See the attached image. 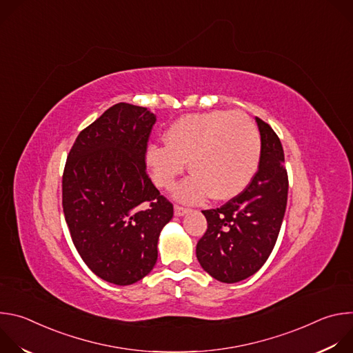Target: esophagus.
Listing matches in <instances>:
<instances>
[{"label":"esophagus","instance_id":"34e87169","mask_svg":"<svg viewBox=\"0 0 353 353\" xmlns=\"http://www.w3.org/2000/svg\"><path fill=\"white\" fill-rule=\"evenodd\" d=\"M187 212H188L187 208L180 207V205H174V215H176V216H184Z\"/></svg>","mask_w":353,"mask_h":353}]
</instances>
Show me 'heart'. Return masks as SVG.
Returning a JSON list of instances; mask_svg holds the SVG:
<instances>
[{
  "mask_svg": "<svg viewBox=\"0 0 353 353\" xmlns=\"http://www.w3.org/2000/svg\"><path fill=\"white\" fill-rule=\"evenodd\" d=\"M165 143H150L145 162L154 183L170 188L184 172L192 173L174 191L184 203H196L208 194L215 201L239 195L253 180L261 159L257 125L240 112L214 110L188 114L166 131Z\"/></svg>",
  "mask_w": 353,
  "mask_h": 353,
  "instance_id": "b5f03b06",
  "label": "heart"
}]
</instances>
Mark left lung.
<instances>
[{
	"instance_id": "left-lung-1",
	"label": "left lung",
	"mask_w": 353,
	"mask_h": 353,
	"mask_svg": "<svg viewBox=\"0 0 353 353\" xmlns=\"http://www.w3.org/2000/svg\"><path fill=\"white\" fill-rule=\"evenodd\" d=\"M261 159L250 184L221 208L203 211L208 222L196 259L212 278L234 283L254 275L276 243L288 203V173L275 131L256 117Z\"/></svg>"
}]
</instances>
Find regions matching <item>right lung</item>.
Returning a JSON list of instances; mask_svg holds the SVG:
<instances>
[{
	"instance_id": "1",
	"label": "right lung",
	"mask_w": 353,
	"mask_h": 353,
	"mask_svg": "<svg viewBox=\"0 0 353 353\" xmlns=\"http://www.w3.org/2000/svg\"><path fill=\"white\" fill-rule=\"evenodd\" d=\"M157 116L117 103L77 137L63 174V210L89 270L125 286L158 260V240L173 205L146 173L145 152Z\"/></svg>"
}]
</instances>
